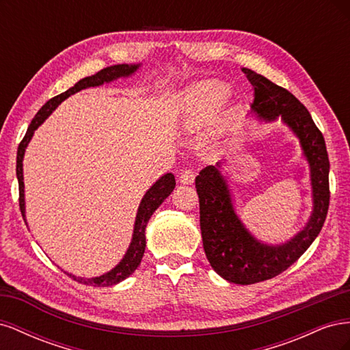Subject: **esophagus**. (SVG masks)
Returning <instances> with one entry per match:
<instances>
[{
    "label": "esophagus",
    "instance_id": "34e87169",
    "mask_svg": "<svg viewBox=\"0 0 350 350\" xmlns=\"http://www.w3.org/2000/svg\"><path fill=\"white\" fill-rule=\"evenodd\" d=\"M178 176H179V183L188 185V184H193V183H194L196 172L193 171V169L184 167V169H181V171H179V175H178Z\"/></svg>",
    "mask_w": 350,
    "mask_h": 350
}]
</instances>
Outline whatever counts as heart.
<instances>
[{"label": "heart", "instance_id": "obj_1", "mask_svg": "<svg viewBox=\"0 0 350 350\" xmlns=\"http://www.w3.org/2000/svg\"><path fill=\"white\" fill-rule=\"evenodd\" d=\"M228 89L219 81L204 83L189 94L185 109V125L189 130L203 126L215 113L216 108L226 98Z\"/></svg>", "mask_w": 350, "mask_h": 350}]
</instances>
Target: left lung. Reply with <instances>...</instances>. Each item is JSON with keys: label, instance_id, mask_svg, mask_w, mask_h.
Masks as SVG:
<instances>
[{"label": "left lung", "instance_id": "1", "mask_svg": "<svg viewBox=\"0 0 350 350\" xmlns=\"http://www.w3.org/2000/svg\"><path fill=\"white\" fill-rule=\"evenodd\" d=\"M254 88L251 108L261 118L282 116L298 135L304 154L311 166L314 213L310 224L292 241L279 247L260 243L238 217L230 189L219 166H206L196 178L200 200V228L206 257L221 278L237 284H254L279 276L308 250L319 237L330 204L328 171L330 162L325 142L311 115L293 94L261 74L242 68Z\"/></svg>", "mask_w": 350, "mask_h": 350}]
</instances>
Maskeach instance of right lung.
I'll use <instances>...</instances> for the list:
<instances>
[{"mask_svg":"<svg viewBox=\"0 0 350 350\" xmlns=\"http://www.w3.org/2000/svg\"><path fill=\"white\" fill-rule=\"evenodd\" d=\"M139 66H126V64H120V66H112L100 70L99 72L94 74V76L86 77L80 80L79 83L74 84V88L68 89L67 92L58 94V96L49 99L44 107L39 109V112L35 115L33 121L30 122L29 129L23 137V140L20 142L18 149H17V166H16V174L18 179V206L20 211H22V216L25 219V185H23V154L26 150V146L30 142L31 135H33V131L38 129V126L45 121L46 116L54 111L58 105L67 99L70 94H74L80 92L81 89L86 88H93V86H100L105 81H111L113 79H118L122 76H130L131 72H134ZM175 176L172 174H166L163 175L159 181L146 193L144 198L142 200L139 211H137V219H135V226H134V235L131 245L126 251L125 257L122 261L116 266L113 270L109 273L103 274L100 278H94V279H80V278H74L71 274H68L70 278H72L76 282L83 283V284H89V286H98V288H102V286H112L122 282L135 271V269L140 266L143 254L146 250V235H144V229L147 226V221L152 217L154 213V210L161 206L165 198L174 191L175 188Z\"/></svg>","mask_w":350,"mask_h":350,"instance_id":"right-lung-1","label":"right lung"}]
</instances>
